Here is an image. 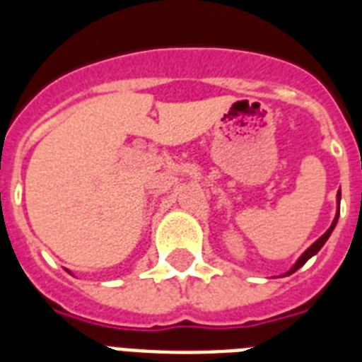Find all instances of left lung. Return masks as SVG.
Masks as SVG:
<instances>
[{"label": "left lung", "mask_w": 362, "mask_h": 362, "mask_svg": "<svg viewBox=\"0 0 362 362\" xmlns=\"http://www.w3.org/2000/svg\"><path fill=\"white\" fill-rule=\"evenodd\" d=\"M337 203L340 204V192L337 193ZM338 216H340V209H337V216H334V220H332L331 227H329V229H327V231L323 233V235H321V237L317 238V240H315L314 244H312V246H310L308 250H306V252H304L303 255H300V257L297 259V263L293 264L291 269L287 270V272H286V274H284V276H289V274H293V272H297V270L300 269V267H303V264L306 263V261H308L310 257H314L315 253L320 252L321 247H323V244H325V242L329 240V237H331V233L334 231V227H337V221H338Z\"/></svg>", "instance_id": "obj_1"}]
</instances>
